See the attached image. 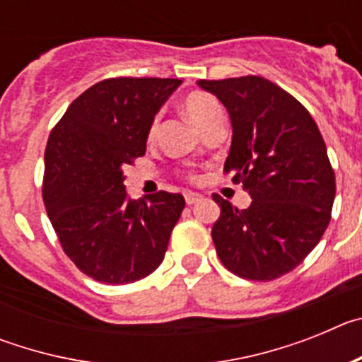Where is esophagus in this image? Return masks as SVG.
Masks as SVG:
<instances>
[{"label":"esophagus","instance_id":"esophagus-1","mask_svg":"<svg viewBox=\"0 0 362 362\" xmlns=\"http://www.w3.org/2000/svg\"><path fill=\"white\" fill-rule=\"evenodd\" d=\"M201 199H203V196H201V194H196V192H187V194H185V201H187V204H196L199 203Z\"/></svg>","mask_w":362,"mask_h":362}]
</instances>
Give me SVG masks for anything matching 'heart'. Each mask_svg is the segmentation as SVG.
<instances>
[{"instance_id": "obj_1", "label": "heart", "mask_w": 362, "mask_h": 362, "mask_svg": "<svg viewBox=\"0 0 362 362\" xmlns=\"http://www.w3.org/2000/svg\"><path fill=\"white\" fill-rule=\"evenodd\" d=\"M185 110H187L188 117H190L194 123L199 127L201 130L206 127V124L212 123L214 119L223 116V108H221L219 101H217L214 95L206 94V92H192L185 99ZM158 117L152 121L148 130V136L153 137L158 132Z\"/></svg>"}]
</instances>
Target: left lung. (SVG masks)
<instances>
[{
    "label": "left lung",
    "mask_w": 362,
    "mask_h": 362,
    "mask_svg": "<svg viewBox=\"0 0 362 362\" xmlns=\"http://www.w3.org/2000/svg\"><path fill=\"white\" fill-rule=\"evenodd\" d=\"M197 85L225 105L232 145L225 170L252 203L238 210L214 194L212 239L221 263L250 281L288 274L321 241L335 199V174L317 124L281 86L259 76Z\"/></svg>",
    "instance_id": "left-lung-1"
}]
</instances>
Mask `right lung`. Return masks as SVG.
Returning a JSON list of instances; mask_svg holds the SVG:
<instances>
[{"label":"right lung","mask_w":362,"mask_h":362,"mask_svg":"<svg viewBox=\"0 0 362 362\" xmlns=\"http://www.w3.org/2000/svg\"><path fill=\"white\" fill-rule=\"evenodd\" d=\"M181 79L114 78L66 108L45 150L43 201L63 250L105 284L150 276L185 209L181 194L132 199L124 166L146 152L150 124Z\"/></svg>","instance_id":"1"}]
</instances>
